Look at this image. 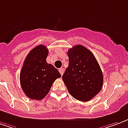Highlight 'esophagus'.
<instances>
[{
    "mask_svg": "<svg viewBox=\"0 0 128 128\" xmlns=\"http://www.w3.org/2000/svg\"><path fill=\"white\" fill-rule=\"evenodd\" d=\"M59 72L61 74V75H62L64 74V68H61L59 69Z\"/></svg>",
    "mask_w": 128,
    "mask_h": 128,
    "instance_id": "1",
    "label": "esophagus"
}]
</instances>
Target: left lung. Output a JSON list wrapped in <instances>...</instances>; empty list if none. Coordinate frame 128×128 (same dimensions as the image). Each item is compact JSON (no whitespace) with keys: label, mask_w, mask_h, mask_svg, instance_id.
<instances>
[{"label":"left lung","mask_w":128,"mask_h":128,"mask_svg":"<svg viewBox=\"0 0 128 128\" xmlns=\"http://www.w3.org/2000/svg\"><path fill=\"white\" fill-rule=\"evenodd\" d=\"M69 64L62 79L70 94L88 102L98 94L103 85V74L98 61L90 50L77 45L68 52Z\"/></svg>","instance_id":"8db88e82"}]
</instances>
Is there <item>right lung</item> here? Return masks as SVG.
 <instances>
[{"label": "right lung", "instance_id": "1", "mask_svg": "<svg viewBox=\"0 0 128 128\" xmlns=\"http://www.w3.org/2000/svg\"><path fill=\"white\" fill-rule=\"evenodd\" d=\"M49 50L39 45L31 50L24 62L20 80L21 87L28 98L40 100L45 98L55 80L61 74L46 60Z\"/></svg>", "mask_w": 128, "mask_h": 128}]
</instances>
